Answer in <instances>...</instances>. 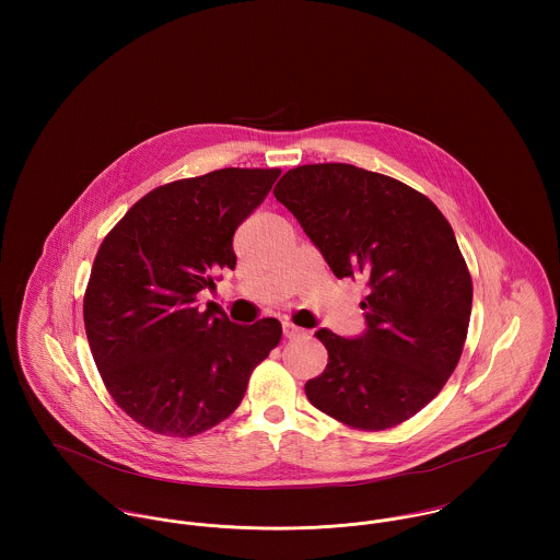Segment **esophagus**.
I'll use <instances>...</instances> for the list:
<instances>
[{
    "label": "esophagus",
    "instance_id": "obj_1",
    "mask_svg": "<svg viewBox=\"0 0 560 560\" xmlns=\"http://www.w3.org/2000/svg\"><path fill=\"white\" fill-rule=\"evenodd\" d=\"M282 331H284V336H287V338H298V336H302V334H304V329H302V327H298V325H293V323H289V320H284V323H282Z\"/></svg>",
    "mask_w": 560,
    "mask_h": 560
}]
</instances>
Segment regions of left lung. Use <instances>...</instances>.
Segmentation results:
<instances>
[{"instance_id": "obj_1", "label": "left lung", "mask_w": 560, "mask_h": 560, "mask_svg": "<svg viewBox=\"0 0 560 560\" xmlns=\"http://www.w3.org/2000/svg\"><path fill=\"white\" fill-rule=\"evenodd\" d=\"M273 196L336 278L369 284L360 338L315 334L329 362L306 397L351 429L397 427L438 397L468 336L472 276L448 220L424 194L349 163L298 165Z\"/></svg>"}]
</instances>
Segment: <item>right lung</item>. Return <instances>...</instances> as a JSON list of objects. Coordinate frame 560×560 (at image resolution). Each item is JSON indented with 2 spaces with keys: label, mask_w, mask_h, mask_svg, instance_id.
Here are the masks:
<instances>
[{
  "label": "right lung",
  "mask_w": 560,
  "mask_h": 560,
  "mask_svg": "<svg viewBox=\"0 0 560 560\" xmlns=\"http://www.w3.org/2000/svg\"><path fill=\"white\" fill-rule=\"evenodd\" d=\"M278 176L224 167L165 183L101 243L83 293L85 336L107 393L144 429L191 438L220 424L278 347V319L240 325L215 304L196 306L220 269H235L233 235Z\"/></svg>",
  "instance_id": "add662e5"
}]
</instances>
